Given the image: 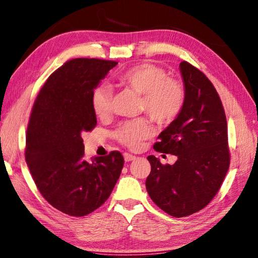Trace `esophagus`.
<instances>
[{
    "label": "esophagus",
    "instance_id": "obj_1",
    "mask_svg": "<svg viewBox=\"0 0 258 258\" xmlns=\"http://www.w3.org/2000/svg\"><path fill=\"white\" fill-rule=\"evenodd\" d=\"M123 157H124V160H125V162L134 161L135 159H136V157L133 156V155H131V154H124V155H123Z\"/></svg>",
    "mask_w": 258,
    "mask_h": 258
}]
</instances>
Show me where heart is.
I'll return each instance as SVG.
<instances>
[{"instance_id": "1", "label": "heart", "mask_w": 258, "mask_h": 258, "mask_svg": "<svg viewBox=\"0 0 258 258\" xmlns=\"http://www.w3.org/2000/svg\"><path fill=\"white\" fill-rule=\"evenodd\" d=\"M121 86L142 96L145 113L158 124H168L179 115L185 99L183 86L168 78L166 71L153 63L133 67L119 77ZM113 92L110 87L100 86L92 96L93 110L99 118H106L112 111ZM153 128L145 120L122 123L115 132L116 139L132 150H137L143 141L152 137Z\"/></svg>"}]
</instances>
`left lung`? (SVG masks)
<instances>
[{
	"label": "left lung",
	"mask_w": 258,
	"mask_h": 258,
	"mask_svg": "<svg viewBox=\"0 0 258 258\" xmlns=\"http://www.w3.org/2000/svg\"><path fill=\"white\" fill-rule=\"evenodd\" d=\"M185 99L182 110L158 136L155 151L178 157L163 165L148 156L152 165L145 186L155 204L175 218L206 207L225 179L230 164L227 120L218 92L192 64L180 62Z\"/></svg>",
	"instance_id": "1"
}]
</instances>
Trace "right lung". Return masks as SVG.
<instances>
[{
  "label": "right lung",
  "mask_w": 258,
  "mask_h": 258,
  "mask_svg": "<svg viewBox=\"0 0 258 258\" xmlns=\"http://www.w3.org/2000/svg\"><path fill=\"white\" fill-rule=\"evenodd\" d=\"M118 62L67 61L40 89L26 135L25 158L39 192L59 211L84 216L110 197L124 164L119 152L85 159L81 135L97 123L94 90Z\"/></svg>",
  "instance_id": "right-lung-1"
}]
</instances>
